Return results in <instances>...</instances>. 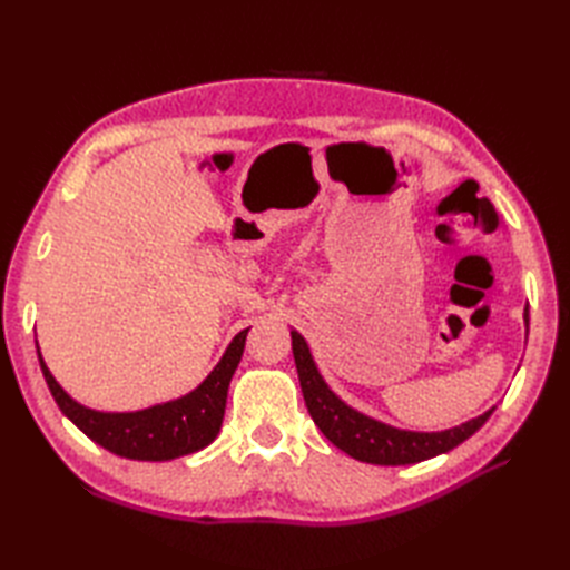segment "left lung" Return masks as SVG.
Returning <instances> with one entry per match:
<instances>
[{"label": "left lung", "instance_id": "8db88e82", "mask_svg": "<svg viewBox=\"0 0 570 570\" xmlns=\"http://www.w3.org/2000/svg\"><path fill=\"white\" fill-rule=\"evenodd\" d=\"M523 321L528 327V308L523 312ZM289 335L292 354H295L299 385L308 413H312L314 423L321 428V433L331 440L337 450L350 454L356 461H366L375 465H406L433 459L438 454L454 450V446L478 433L494 411L492 406L478 419H471L450 430H438V433H419V430H402L383 421H375L366 416V413L344 404L323 381L306 340L297 331H289Z\"/></svg>", "mask_w": 570, "mask_h": 570}]
</instances>
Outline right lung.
Segmentation results:
<instances>
[{"label":"right lung","instance_id":"right-lung-1","mask_svg":"<svg viewBox=\"0 0 570 570\" xmlns=\"http://www.w3.org/2000/svg\"><path fill=\"white\" fill-rule=\"evenodd\" d=\"M247 333L249 327L233 337L216 368L193 392L178 396V400L126 413L95 411L78 404L51 375L40 347L38 358L47 387L61 413L92 442L105 446L111 454L135 461H170L195 454L216 440L223 413H226L233 373L245 352Z\"/></svg>","mask_w":570,"mask_h":570}]
</instances>
